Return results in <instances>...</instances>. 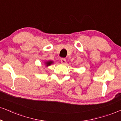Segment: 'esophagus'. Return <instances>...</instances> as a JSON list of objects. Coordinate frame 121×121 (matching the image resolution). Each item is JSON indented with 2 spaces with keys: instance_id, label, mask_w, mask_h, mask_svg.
Here are the masks:
<instances>
[{
  "instance_id": "esophagus-1",
  "label": "esophagus",
  "mask_w": 121,
  "mask_h": 121,
  "mask_svg": "<svg viewBox=\"0 0 121 121\" xmlns=\"http://www.w3.org/2000/svg\"><path fill=\"white\" fill-rule=\"evenodd\" d=\"M60 62L62 64H65V63H66V60H65V58H62V59H61Z\"/></svg>"
}]
</instances>
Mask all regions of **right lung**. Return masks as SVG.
<instances>
[{
    "instance_id": "1",
    "label": "right lung",
    "mask_w": 121,
    "mask_h": 121,
    "mask_svg": "<svg viewBox=\"0 0 121 121\" xmlns=\"http://www.w3.org/2000/svg\"><path fill=\"white\" fill-rule=\"evenodd\" d=\"M53 61H51V60H49V61H47V62H45V65H46V66L47 67H48V66H49V65H52V64H53Z\"/></svg>"
}]
</instances>
